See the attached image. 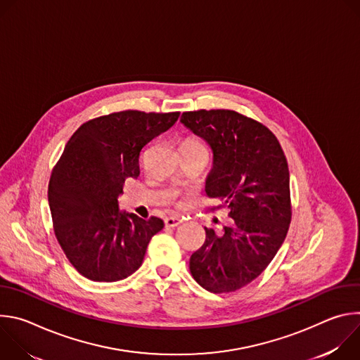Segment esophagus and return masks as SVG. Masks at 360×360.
Segmentation results:
<instances>
[{
	"label": "esophagus",
	"instance_id": "obj_1",
	"mask_svg": "<svg viewBox=\"0 0 360 360\" xmlns=\"http://www.w3.org/2000/svg\"><path fill=\"white\" fill-rule=\"evenodd\" d=\"M181 222H182V219L179 217H168V218H165V226L167 228H175Z\"/></svg>",
	"mask_w": 360,
	"mask_h": 360
}]
</instances>
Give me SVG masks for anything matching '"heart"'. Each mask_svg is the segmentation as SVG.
<instances>
[{"label": "heart", "instance_id": "obj_1", "mask_svg": "<svg viewBox=\"0 0 360 360\" xmlns=\"http://www.w3.org/2000/svg\"><path fill=\"white\" fill-rule=\"evenodd\" d=\"M181 149H203L207 150V148L203 146V143L195 138H186L184 139V142L181 143Z\"/></svg>", "mask_w": 360, "mask_h": 360}]
</instances>
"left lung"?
Returning <instances> with one entry per match:
<instances>
[{
    "label": "left lung",
    "instance_id": "8db88e82",
    "mask_svg": "<svg viewBox=\"0 0 360 360\" xmlns=\"http://www.w3.org/2000/svg\"><path fill=\"white\" fill-rule=\"evenodd\" d=\"M181 122L211 146L214 167L205 192L233 219L222 235L205 228L207 239L192 253L189 269L210 292H235L266 269L286 238L292 218L286 157L265 125L231 110L184 112Z\"/></svg>",
    "mask_w": 360,
    "mask_h": 360
}]
</instances>
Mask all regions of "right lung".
Wrapping results in <instances>:
<instances>
[{"mask_svg":"<svg viewBox=\"0 0 360 360\" xmlns=\"http://www.w3.org/2000/svg\"><path fill=\"white\" fill-rule=\"evenodd\" d=\"M179 112L121 111L82 124L51 174L48 202L54 232L71 265L95 282H117L143 261L164 221L121 212L127 178L139 176L142 148L168 131Z\"/></svg>","mask_w":360,"mask_h":360,"instance_id":"right-lung-1","label":"right lung"}]
</instances>
